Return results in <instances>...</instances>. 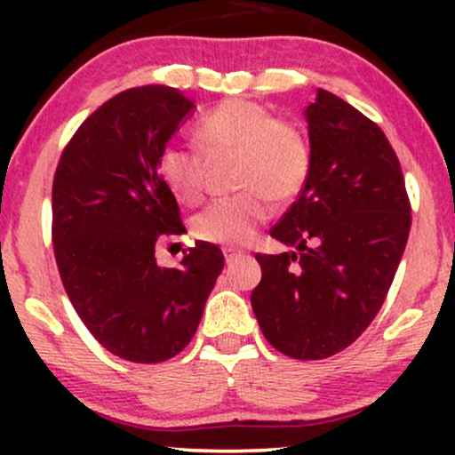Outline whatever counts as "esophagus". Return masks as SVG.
<instances>
[{
	"instance_id": "34e87169",
	"label": "esophagus",
	"mask_w": 455,
	"mask_h": 455,
	"mask_svg": "<svg viewBox=\"0 0 455 455\" xmlns=\"http://www.w3.org/2000/svg\"><path fill=\"white\" fill-rule=\"evenodd\" d=\"M224 257H227V263H233L235 259L245 257V250H239V248H224Z\"/></svg>"
}]
</instances>
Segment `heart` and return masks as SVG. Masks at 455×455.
I'll return each instance as SVG.
<instances>
[{
  "label": "heart",
  "mask_w": 455,
  "mask_h": 455,
  "mask_svg": "<svg viewBox=\"0 0 455 455\" xmlns=\"http://www.w3.org/2000/svg\"><path fill=\"white\" fill-rule=\"evenodd\" d=\"M196 140L198 148L173 140L158 151L156 169L162 184L195 205L205 195V154H235V186L242 188L196 213L192 233L201 242L248 243L269 220L274 201H295L310 180L312 145L304 128L248 98H228L210 108L198 119Z\"/></svg>",
  "instance_id": "1"
}]
</instances>
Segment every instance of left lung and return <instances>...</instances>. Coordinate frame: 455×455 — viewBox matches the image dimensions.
Here are the masks:
<instances>
[{
    "instance_id": "8db88e82",
    "label": "left lung",
    "mask_w": 455,
    "mask_h": 455,
    "mask_svg": "<svg viewBox=\"0 0 455 455\" xmlns=\"http://www.w3.org/2000/svg\"><path fill=\"white\" fill-rule=\"evenodd\" d=\"M310 180L271 237L297 252L257 254L250 295L260 331L293 359H325L365 331L383 306L411 231L398 156L372 119L318 90L306 108Z\"/></svg>"
}]
</instances>
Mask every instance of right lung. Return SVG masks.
<instances>
[{
	"instance_id": "1",
	"label": "right lung",
	"mask_w": 455,
	"mask_h": 455,
	"mask_svg": "<svg viewBox=\"0 0 455 455\" xmlns=\"http://www.w3.org/2000/svg\"><path fill=\"white\" fill-rule=\"evenodd\" d=\"M192 104L164 85L117 93L72 134L53 177L51 237L66 293L92 336L134 363L184 351L224 267L207 242L177 267L156 260L186 231L156 158Z\"/></svg>"
}]
</instances>
